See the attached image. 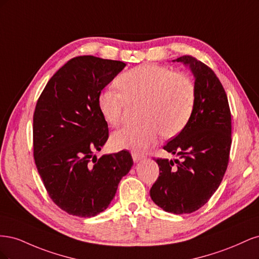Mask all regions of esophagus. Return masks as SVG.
<instances>
[{"label": "esophagus", "instance_id": "1", "mask_svg": "<svg viewBox=\"0 0 259 259\" xmlns=\"http://www.w3.org/2000/svg\"><path fill=\"white\" fill-rule=\"evenodd\" d=\"M132 158H133V160H134V162H139L140 160L144 159V155L140 154V153H137V152H133Z\"/></svg>", "mask_w": 259, "mask_h": 259}]
</instances>
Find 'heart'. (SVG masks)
I'll list each match as a JSON object with an SVG mask.
<instances>
[{
	"mask_svg": "<svg viewBox=\"0 0 259 259\" xmlns=\"http://www.w3.org/2000/svg\"><path fill=\"white\" fill-rule=\"evenodd\" d=\"M117 91L108 88L97 98L104 120L117 126L123 120L125 99L143 100L140 124L126 125L114 132L111 144L116 149L143 152L164 137H174L189 122L195 105V85L189 76L159 65L133 68L117 77Z\"/></svg>",
	"mask_w": 259,
	"mask_h": 259,
	"instance_id": "obj_1",
	"label": "heart"
}]
</instances>
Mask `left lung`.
<instances>
[{
    "label": "left lung",
    "mask_w": 259,
    "mask_h": 259,
    "mask_svg": "<svg viewBox=\"0 0 259 259\" xmlns=\"http://www.w3.org/2000/svg\"><path fill=\"white\" fill-rule=\"evenodd\" d=\"M173 61L189 66L195 105L186 127L163 147L177 160L156 159L160 175L150 189L156 205L174 214H190L218 189L228 166L231 113L227 94L213 70L192 56Z\"/></svg>",
    "instance_id": "obj_1"
}]
</instances>
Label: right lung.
<instances>
[{
    "mask_svg": "<svg viewBox=\"0 0 259 259\" xmlns=\"http://www.w3.org/2000/svg\"><path fill=\"white\" fill-rule=\"evenodd\" d=\"M126 66L95 56L70 59L37 99L33 114V156L53 202L68 214L93 217L114 198L133 166L128 151L97 159L109 137L97 98Z\"/></svg>",
    "mask_w": 259,
    "mask_h": 259,
    "instance_id": "1",
    "label": "right lung"
}]
</instances>
